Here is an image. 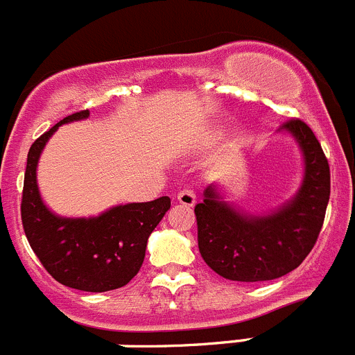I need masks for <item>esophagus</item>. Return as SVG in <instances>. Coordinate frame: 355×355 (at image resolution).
Wrapping results in <instances>:
<instances>
[{
    "mask_svg": "<svg viewBox=\"0 0 355 355\" xmlns=\"http://www.w3.org/2000/svg\"><path fill=\"white\" fill-rule=\"evenodd\" d=\"M177 201L184 207H194L196 205V193H194L193 189H182L180 193L177 194Z\"/></svg>",
    "mask_w": 355,
    "mask_h": 355,
    "instance_id": "1",
    "label": "esophagus"
}]
</instances>
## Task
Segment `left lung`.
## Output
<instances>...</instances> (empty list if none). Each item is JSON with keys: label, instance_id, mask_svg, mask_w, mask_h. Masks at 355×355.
<instances>
[{"label": "left lung", "instance_id": "8db88e82", "mask_svg": "<svg viewBox=\"0 0 355 355\" xmlns=\"http://www.w3.org/2000/svg\"><path fill=\"white\" fill-rule=\"evenodd\" d=\"M278 131L296 138L304 177L296 196L270 215H245L208 185L196 205L198 247L217 275L236 282H264L296 270L315 245L331 193L329 162L313 131L300 119Z\"/></svg>", "mask_w": 355, "mask_h": 355}]
</instances>
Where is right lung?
<instances>
[{"label": "right lung", "mask_w": 355, "mask_h": 355, "mask_svg": "<svg viewBox=\"0 0 355 355\" xmlns=\"http://www.w3.org/2000/svg\"><path fill=\"white\" fill-rule=\"evenodd\" d=\"M87 117L89 110L68 115L31 145L21 217L33 252L59 284L87 293H105L124 287L140 271L148 236L170 210L171 201L162 196L147 203L119 205L89 218L52 214L36 184L40 154L59 125Z\"/></svg>", "instance_id": "1"}]
</instances>
